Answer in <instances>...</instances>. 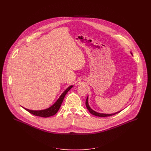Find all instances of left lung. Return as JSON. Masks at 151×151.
<instances>
[{
  "mask_svg": "<svg viewBox=\"0 0 151 151\" xmlns=\"http://www.w3.org/2000/svg\"><path fill=\"white\" fill-rule=\"evenodd\" d=\"M131 54L132 55V53L131 52ZM86 108L87 109L89 110V111L94 116H98V117H108V116H113V115H114L119 112H120L122 110H120L117 112H116V113H111V114H108V113H99V112H97L95 110H93V109H92L91 107L89 106V103H88V96H87V98L86 99Z\"/></svg>",
  "mask_w": 151,
  "mask_h": 151,
  "instance_id": "8db88e82",
  "label": "left lung"
}]
</instances>
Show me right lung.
<instances>
[{
  "instance_id": "add662e5",
  "label": "right lung",
  "mask_w": 151,
  "mask_h": 151,
  "mask_svg": "<svg viewBox=\"0 0 151 151\" xmlns=\"http://www.w3.org/2000/svg\"><path fill=\"white\" fill-rule=\"evenodd\" d=\"M73 86H68L61 94V95L59 96V98L58 99V100L49 108L43 109V110H29V109L23 108V107L22 108H24V109H25L28 112H29L30 113H31L35 116L42 117H48L53 116L55 114H56V113L59 110L66 93L73 87Z\"/></svg>"
}]
</instances>
